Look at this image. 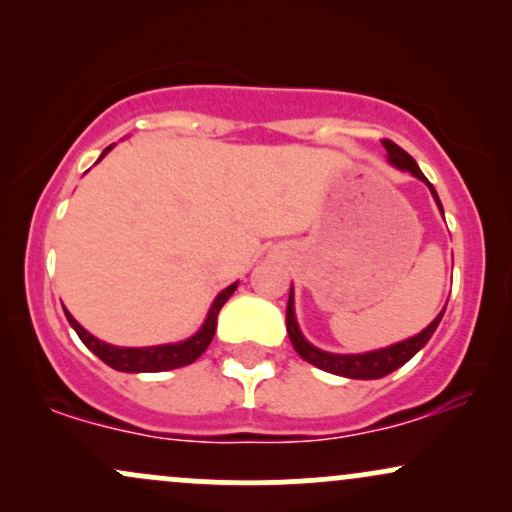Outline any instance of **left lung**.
<instances>
[{
  "instance_id": "1",
  "label": "left lung",
  "mask_w": 512,
  "mask_h": 512,
  "mask_svg": "<svg viewBox=\"0 0 512 512\" xmlns=\"http://www.w3.org/2000/svg\"><path fill=\"white\" fill-rule=\"evenodd\" d=\"M383 146H385L387 158H390L392 166H397V168H402V170H409L411 175H416V178L424 180L426 185L431 187L433 197H436L438 207H440V211H443V204H440L436 190H433L431 182L426 180V175L421 173L419 166H416L414 158H411L407 151L402 149V146H397L395 142H390V139H383ZM443 313H445V310H443ZM443 313H440L436 320H433L431 325H428L421 334H416V337H411V339H404V342H399L395 346H387V349L370 351V354H356V356L327 354V351L315 349L313 344L305 342L301 330H298L296 315H293V289H291L289 305H286V330H289V339H291L293 349L298 351V356L305 358V361H308V363H313V366L327 370V373L344 375V378L375 380V378H385V375H390L392 370H397L399 366H404V363H407L409 358L421 349V346H426L428 339H431L433 332H436V327H438V322H440V317H443Z\"/></svg>"
}]
</instances>
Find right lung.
Returning a JSON list of instances; mask_svg holds the SVG:
<instances>
[{
    "instance_id": "add662e5",
    "label": "right lung",
    "mask_w": 512,
    "mask_h": 512,
    "mask_svg": "<svg viewBox=\"0 0 512 512\" xmlns=\"http://www.w3.org/2000/svg\"><path fill=\"white\" fill-rule=\"evenodd\" d=\"M108 151H110V146L103 151V156L108 154ZM236 286L238 284H233V286H228L226 291H221L219 296H216L214 305H211V310H209L207 320H204L202 330H199L195 337L185 339V342H178V344L146 346V349H125V346L105 344V342H101V339L93 337V334H88L84 327H81L79 322H76L74 317L67 313V310H64V315H67L69 325H72L76 334H79L81 342H84L88 349L93 351V354L101 358L103 363H108L110 368L125 370V373H161V370H173V368L190 366V363H195L197 358L202 356L204 351H207L211 339H214L216 317H219V310L223 308V303H226L228 298L233 296Z\"/></svg>"
}]
</instances>
